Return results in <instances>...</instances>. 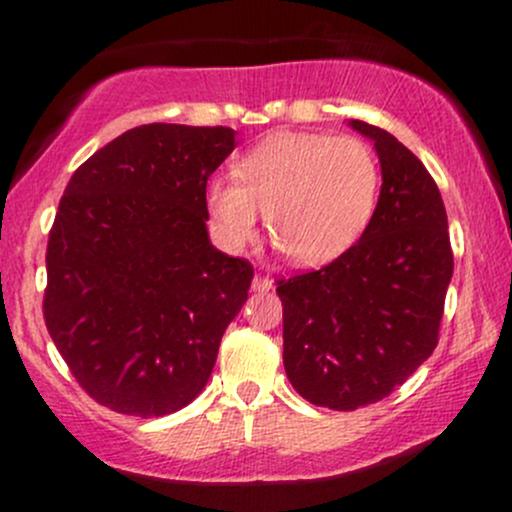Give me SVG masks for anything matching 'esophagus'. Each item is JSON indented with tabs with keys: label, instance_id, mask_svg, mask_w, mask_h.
<instances>
[{
	"label": "esophagus",
	"instance_id": "1",
	"mask_svg": "<svg viewBox=\"0 0 512 512\" xmlns=\"http://www.w3.org/2000/svg\"><path fill=\"white\" fill-rule=\"evenodd\" d=\"M274 286V281L269 279V276H262V274H257L255 279H252V291H257V293H264V291H269Z\"/></svg>",
	"mask_w": 512,
	"mask_h": 512
}]
</instances>
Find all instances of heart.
<instances>
[{"mask_svg":"<svg viewBox=\"0 0 512 512\" xmlns=\"http://www.w3.org/2000/svg\"><path fill=\"white\" fill-rule=\"evenodd\" d=\"M378 187V161L361 139L276 132L240 158L236 182L209 187L207 204L231 248L255 236L260 209L269 238L293 262L320 267L363 236Z\"/></svg>","mask_w":512,"mask_h":512,"instance_id":"1","label":"heart"}]
</instances>
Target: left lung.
<instances>
[{
    "instance_id": "left-lung-1",
    "label": "left lung",
    "mask_w": 512,
    "mask_h": 512,
    "mask_svg": "<svg viewBox=\"0 0 512 512\" xmlns=\"http://www.w3.org/2000/svg\"><path fill=\"white\" fill-rule=\"evenodd\" d=\"M349 125L380 158L373 219L334 262L276 281L286 375L303 399L334 411L380 402L433 354L452 279L436 180L390 132Z\"/></svg>"
}]
</instances>
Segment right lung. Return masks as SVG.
<instances>
[{"instance_id":"add662e5","label":"right lung","mask_w":512,"mask_h":512,"mask_svg":"<svg viewBox=\"0 0 512 512\" xmlns=\"http://www.w3.org/2000/svg\"><path fill=\"white\" fill-rule=\"evenodd\" d=\"M231 127L154 125L76 168L48 240V332L84 390L117 414L166 416L195 399L252 264L209 243L207 180Z\"/></svg>"}]
</instances>
